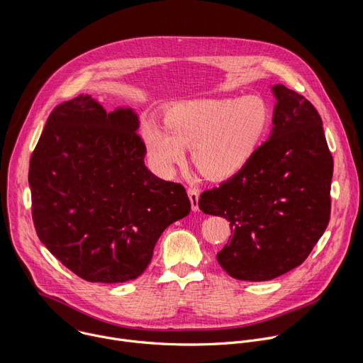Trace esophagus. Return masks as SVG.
I'll list each match as a JSON object with an SVG mask.
<instances>
[{
  "mask_svg": "<svg viewBox=\"0 0 363 363\" xmlns=\"http://www.w3.org/2000/svg\"><path fill=\"white\" fill-rule=\"evenodd\" d=\"M188 196L191 201V206H192V211H198L199 206H198V199H199V194L195 188H188Z\"/></svg>",
  "mask_w": 363,
  "mask_h": 363,
  "instance_id": "34e87169",
  "label": "esophagus"
}]
</instances>
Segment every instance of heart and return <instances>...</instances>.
Wrapping results in <instances>:
<instances>
[{
  "instance_id": "obj_1",
  "label": "heart",
  "mask_w": 363,
  "mask_h": 363,
  "mask_svg": "<svg viewBox=\"0 0 363 363\" xmlns=\"http://www.w3.org/2000/svg\"><path fill=\"white\" fill-rule=\"evenodd\" d=\"M270 126V109L258 96L203 97L178 101L143 128L147 157L162 174L172 175L192 147L195 168L210 181H227L254 158Z\"/></svg>"
}]
</instances>
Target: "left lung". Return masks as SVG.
<instances>
[{
	"instance_id": "8db88e82",
	"label": "left lung",
	"mask_w": 363,
	"mask_h": 363,
	"mask_svg": "<svg viewBox=\"0 0 363 363\" xmlns=\"http://www.w3.org/2000/svg\"><path fill=\"white\" fill-rule=\"evenodd\" d=\"M276 105L269 139L250 164L218 188L203 191L199 210L230 221L217 254L234 279L273 280L300 266L330 218L333 158L322 119L307 99L272 86Z\"/></svg>"
}]
</instances>
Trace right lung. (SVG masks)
Here are the masks:
<instances>
[{
	"instance_id": "add662e5",
	"label": "right lung",
	"mask_w": 363,
	"mask_h": 363,
	"mask_svg": "<svg viewBox=\"0 0 363 363\" xmlns=\"http://www.w3.org/2000/svg\"><path fill=\"white\" fill-rule=\"evenodd\" d=\"M132 108L106 112L89 94L62 103L31 155L28 184L40 241L91 283L139 277L153 248L191 202L181 184L145 167Z\"/></svg>"
}]
</instances>
